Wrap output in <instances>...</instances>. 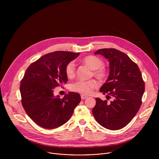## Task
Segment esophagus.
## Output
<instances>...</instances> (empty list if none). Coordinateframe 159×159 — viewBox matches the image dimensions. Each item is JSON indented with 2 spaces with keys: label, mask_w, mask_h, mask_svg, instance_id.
Segmentation results:
<instances>
[{
  "label": "esophagus",
  "mask_w": 159,
  "mask_h": 159,
  "mask_svg": "<svg viewBox=\"0 0 159 159\" xmlns=\"http://www.w3.org/2000/svg\"><path fill=\"white\" fill-rule=\"evenodd\" d=\"M87 98H88V96H87L85 95H84V94L81 95V99H87Z\"/></svg>",
  "instance_id": "1"
}]
</instances>
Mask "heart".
I'll return each mask as SVG.
<instances>
[{"instance_id":"b5f03b06","label":"heart","mask_w":159,"mask_h":159,"mask_svg":"<svg viewBox=\"0 0 159 159\" xmlns=\"http://www.w3.org/2000/svg\"><path fill=\"white\" fill-rule=\"evenodd\" d=\"M82 61L87 65L90 69L93 70V75L100 81L105 80L108 75V72L105 69L104 61L99 58L89 55L84 58ZM65 74L68 78H73L75 75V64L74 61L68 63L65 66ZM98 87V83L94 80L87 81L79 80L70 85V89L74 92L79 93L83 94H88L92 90Z\"/></svg>"}]
</instances>
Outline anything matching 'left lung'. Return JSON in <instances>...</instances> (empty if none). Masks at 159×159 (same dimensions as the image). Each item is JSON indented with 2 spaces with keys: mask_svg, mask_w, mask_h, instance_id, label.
I'll list each match as a JSON object with an SVG mask.
<instances>
[{
  "mask_svg": "<svg viewBox=\"0 0 159 159\" xmlns=\"http://www.w3.org/2000/svg\"><path fill=\"white\" fill-rule=\"evenodd\" d=\"M109 62V75L100 92L112 97L109 103L96 98L93 114L102 126L118 130L126 126L137 115L142 104L145 83L138 65L125 53L115 48H103L94 53Z\"/></svg>",
  "mask_w": 159,
  "mask_h": 159,
  "instance_id": "1",
  "label": "left lung"
}]
</instances>
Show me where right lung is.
<instances>
[{
    "mask_svg": "<svg viewBox=\"0 0 159 159\" xmlns=\"http://www.w3.org/2000/svg\"><path fill=\"white\" fill-rule=\"evenodd\" d=\"M79 53L57 51L32 63L21 80V102L27 115L43 128L53 129L66 123L80 103L79 94L69 92L63 98L53 89L68 81L65 66Z\"/></svg>",
    "mask_w": 159,
    "mask_h": 159,
    "instance_id": "obj_1",
    "label": "right lung"
}]
</instances>
